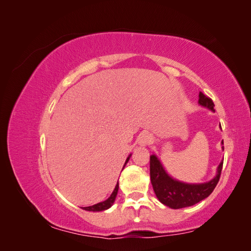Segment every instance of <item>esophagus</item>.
<instances>
[{
  "label": "esophagus",
  "instance_id": "obj_1",
  "mask_svg": "<svg viewBox=\"0 0 251 251\" xmlns=\"http://www.w3.org/2000/svg\"><path fill=\"white\" fill-rule=\"evenodd\" d=\"M153 142V136L149 133H142L138 137V143L141 147H147Z\"/></svg>",
  "mask_w": 251,
  "mask_h": 251
}]
</instances>
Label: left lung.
Listing matches in <instances>:
<instances>
[{"instance_id": "obj_1", "label": "left lung", "mask_w": 251, "mask_h": 251, "mask_svg": "<svg viewBox=\"0 0 251 251\" xmlns=\"http://www.w3.org/2000/svg\"><path fill=\"white\" fill-rule=\"evenodd\" d=\"M198 102L201 107L215 112L214 102L202 92L199 93ZM221 144L223 146V141ZM222 150L224 151V147H222ZM222 166L223 160L218 165L216 176L207 182L186 183V182H182L171 177L164 170L160 160L155 154H153L150 157L151 182L156 197L162 204L173 209L188 207L207 198L212 193L219 182Z\"/></svg>"}]
</instances>
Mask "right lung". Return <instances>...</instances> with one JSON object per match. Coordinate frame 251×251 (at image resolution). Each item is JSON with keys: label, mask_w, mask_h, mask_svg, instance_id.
<instances>
[{"label": "right lung", "mask_w": 251, "mask_h": 251, "mask_svg": "<svg viewBox=\"0 0 251 251\" xmlns=\"http://www.w3.org/2000/svg\"><path fill=\"white\" fill-rule=\"evenodd\" d=\"M131 156H132V154L128 155V157L126 158V160L125 164H124L123 170L125 169V166L126 165V163L128 162V160H130ZM118 188H119V184H118V182H117V184H116L115 188H114L113 193L111 194V196L109 197V198H108L107 200H104V201H102V202L97 203V204H95V205H92V206H87V207H81V208L85 209V210H88V211H102V210H105V209L110 208V207L112 206V205L114 204V202H115L116 196H117V193H118Z\"/></svg>", "instance_id": "obj_1"}]
</instances>
